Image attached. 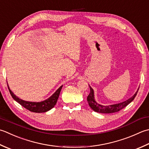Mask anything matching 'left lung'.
Instances as JSON below:
<instances>
[{
	"instance_id": "obj_1",
	"label": "left lung",
	"mask_w": 149,
	"mask_h": 149,
	"mask_svg": "<svg viewBox=\"0 0 149 149\" xmlns=\"http://www.w3.org/2000/svg\"><path fill=\"white\" fill-rule=\"evenodd\" d=\"M90 92L89 95H88V97H87V101H88V103L89 104V106L93 110H94V111L99 112V113H103L117 112H119V110H121V109H123V108L127 107L128 104L134 100V99L135 98V97L137 95V93H138V90H139V89L138 90V91L135 93V94L132 97H131L129 99V100H127L125 101L122 102V103H120L112 104V105L103 106V105H101L100 104H98L97 102L95 101L94 90H93V89L92 88V87L90 86Z\"/></svg>"
}]
</instances>
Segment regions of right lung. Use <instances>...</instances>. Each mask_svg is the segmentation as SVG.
I'll list each match as a JSON object with an SVG mask.
<instances>
[{"instance_id":"1","label":"right lung","mask_w":149,"mask_h":149,"mask_svg":"<svg viewBox=\"0 0 149 149\" xmlns=\"http://www.w3.org/2000/svg\"><path fill=\"white\" fill-rule=\"evenodd\" d=\"M8 87L11 97L13 98V100L15 101H16L17 103H19L20 105H22L23 107H24L25 109L30 110L31 112L41 113L47 112L48 110L52 109V108L54 107L55 104L57 103L58 98H59L63 85L61 86L51 97H49L47 100L41 102H30L20 100V99H19L18 97H17V96L11 92V90L9 88L8 85Z\"/></svg>"}]
</instances>
